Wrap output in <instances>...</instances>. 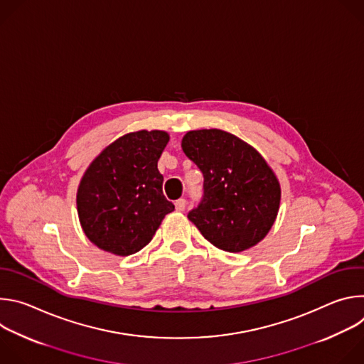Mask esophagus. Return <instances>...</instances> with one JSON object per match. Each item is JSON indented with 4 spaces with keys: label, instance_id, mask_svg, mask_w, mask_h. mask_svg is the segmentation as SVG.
I'll return each mask as SVG.
<instances>
[{
    "label": "esophagus",
    "instance_id": "1",
    "mask_svg": "<svg viewBox=\"0 0 364 364\" xmlns=\"http://www.w3.org/2000/svg\"><path fill=\"white\" fill-rule=\"evenodd\" d=\"M174 204H176V210L177 212H184L186 210V205H187V201H186V198H178Z\"/></svg>",
    "mask_w": 364,
    "mask_h": 364
}]
</instances>
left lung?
Segmentation results:
<instances>
[{
    "label": "left lung",
    "instance_id": "left-lung-1",
    "mask_svg": "<svg viewBox=\"0 0 364 364\" xmlns=\"http://www.w3.org/2000/svg\"><path fill=\"white\" fill-rule=\"evenodd\" d=\"M204 177V193L188 219L204 239L226 252L261 242L275 223L281 186L252 145L222 129L188 131L181 141Z\"/></svg>",
    "mask_w": 364,
    "mask_h": 364
}]
</instances>
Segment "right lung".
I'll return each instance as SVG.
<instances>
[{"label":"right lung","instance_id":"obj_1","mask_svg":"<svg viewBox=\"0 0 364 364\" xmlns=\"http://www.w3.org/2000/svg\"><path fill=\"white\" fill-rule=\"evenodd\" d=\"M166 131L125 134L103 149L85 171L76 196L87 239L99 249L128 256L146 246L174 204L163 194L157 163Z\"/></svg>","mask_w":364,"mask_h":364}]
</instances>
